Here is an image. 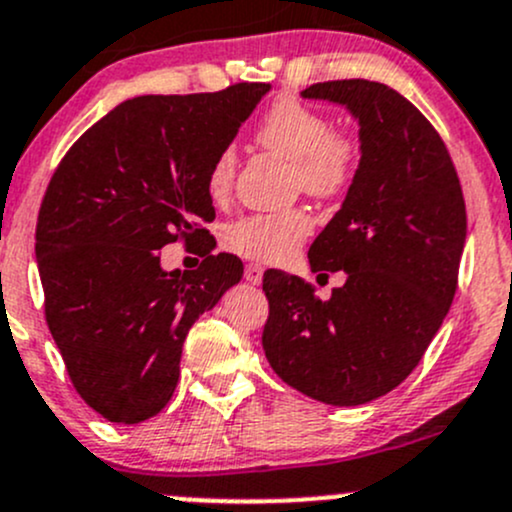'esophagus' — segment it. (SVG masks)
<instances>
[{"label":"esophagus","instance_id":"obj_1","mask_svg":"<svg viewBox=\"0 0 512 512\" xmlns=\"http://www.w3.org/2000/svg\"><path fill=\"white\" fill-rule=\"evenodd\" d=\"M262 274H265V269H262V265H255V262L245 265V279L250 284H260L262 282Z\"/></svg>","mask_w":512,"mask_h":512}]
</instances>
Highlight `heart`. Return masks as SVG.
Instances as JSON below:
<instances>
[{"label":"heart","instance_id":"1","mask_svg":"<svg viewBox=\"0 0 512 512\" xmlns=\"http://www.w3.org/2000/svg\"><path fill=\"white\" fill-rule=\"evenodd\" d=\"M257 143L272 153L294 162V182L306 194L330 199L340 196L355 182L359 150L345 133L333 131L328 116L296 99H279L262 116L255 131ZM238 155L235 148H223L213 157L206 187L216 201L226 199L233 189ZM313 230V218L306 209H284L250 213L238 218L223 233L228 250L262 262H284L296 252Z\"/></svg>","mask_w":512,"mask_h":512}]
</instances>
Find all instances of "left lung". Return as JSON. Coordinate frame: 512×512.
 Listing matches in <instances>:
<instances>
[{"instance_id":"1","label":"left lung","mask_w":512,"mask_h":512,"mask_svg":"<svg viewBox=\"0 0 512 512\" xmlns=\"http://www.w3.org/2000/svg\"><path fill=\"white\" fill-rule=\"evenodd\" d=\"M303 99L345 106L359 123V167L340 211L313 240V272H345L328 301L269 269L267 362L328 406H362L396 389L440 330L466 240L457 170L432 123L396 89L318 82Z\"/></svg>"}]
</instances>
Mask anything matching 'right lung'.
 I'll return each instance as SVG.
<instances>
[{"label":"right lung","mask_w":512,"mask_h":512,"mask_svg":"<svg viewBox=\"0 0 512 512\" xmlns=\"http://www.w3.org/2000/svg\"><path fill=\"white\" fill-rule=\"evenodd\" d=\"M267 92L240 82L123 101L50 179L36 226L46 320L72 386L111 423H143L167 406L189 328L243 277L228 252L165 272L160 250L177 238L209 245L206 174Z\"/></svg>","instance_id":"right-lung-1"}]
</instances>
